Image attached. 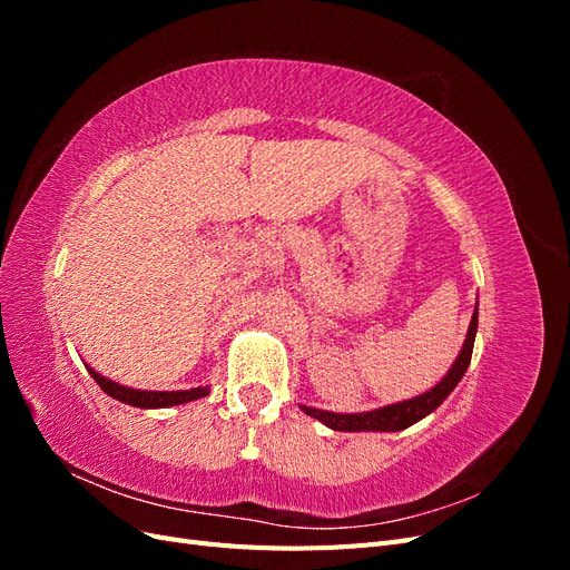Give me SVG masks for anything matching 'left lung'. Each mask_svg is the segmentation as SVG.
<instances>
[{"instance_id":"left-lung-1","label":"left lung","mask_w":570,"mask_h":570,"mask_svg":"<svg viewBox=\"0 0 570 570\" xmlns=\"http://www.w3.org/2000/svg\"><path fill=\"white\" fill-rule=\"evenodd\" d=\"M475 331H478V306L473 312L469 335H465L461 354L454 361V366L450 368V373H446L433 390L413 396V400H406V402H400V404H390V406L375 409V411H364V413H331V411H321V409H314V406H302V411H306L308 416L318 419L327 428L344 430V433H361V430L396 433V430H404L413 423H419L421 419H425L428 413H433L446 400V396L452 394V390L459 385L465 368H469V364H471Z\"/></svg>"}]
</instances>
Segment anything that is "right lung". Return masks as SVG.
Segmentation results:
<instances>
[{
    "label": "right lung",
    "mask_w": 570,
    "mask_h": 570,
    "mask_svg": "<svg viewBox=\"0 0 570 570\" xmlns=\"http://www.w3.org/2000/svg\"><path fill=\"white\" fill-rule=\"evenodd\" d=\"M90 375L95 377V383L105 390L114 400L130 404V406H140V409H161V406H176V404H185L199 400V396L209 394V387H195V390H178V392H147V390H132L126 385H118L109 377L99 375L97 371H92L88 366Z\"/></svg>",
    "instance_id": "1"
}]
</instances>
